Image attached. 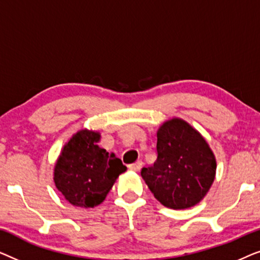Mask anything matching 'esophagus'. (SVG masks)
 <instances>
[{
  "label": "esophagus",
  "instance_id": "34e87169",
  "mask_svg": "<svg viewBox=\"0 0 260 260\" xmlns=\"http://www.w3.org/2000/svg\"><path fill=\"white\" fill-rule=\"evenodd\" d=\"M142 165H143V163H142V161H137V162H135V163H131V165H129V169L130 170H134V172H138V170H141Z\"/></svg>",
  "mask_w": 260,
  "mask_h": 260
}]
</instances>
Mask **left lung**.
Returning a JSON list of instances; mask_svg holds the SVG:
<instances>
[{"label":"left lung","instance_id":"1","mask_svg":"<svg viewBox=\"0 0 260 260\" xmlns=\"http://www.w3.org/2000/svg\"><path fill=\"white\" fill-rule=\"evenodd\" d=\"M157 158L141 175L154 197L174 209L200 202L215 176L214 155L197 130L182 119H172L157 131Z\"/></svg>","mask_w":260,"mask_h":260}]
</instances>
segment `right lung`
<instances>
[{
  "instance_id": "right-lung-1",
  "label": "right lung",
  "mask_w": 260,
  "mask_h": 260,
  "mask_svg": "<svg viewBox=\"0 0 260 260\" xmlns=\"http://www.w3.org/2000/svg\"><path fill=\"white\" fill-rule=\"evenodd\" d=\"M98 133L83 130L63 147L54 169V182L70 204L94 207L104 201L126 167L115 155L99 148Z\"/></svg>"
}]
</instances>
